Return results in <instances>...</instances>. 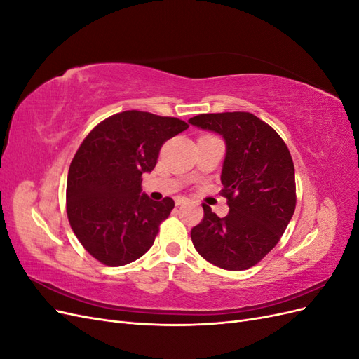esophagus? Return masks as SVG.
Listing matches in <instances>:
<instances>
[{"label":"esophagus","instance_id":"obj_1","mask_svg":"<svg viewBox=\"0 0 359 359\" xmlns=\"http://www.w3.org/2000/svg\"><path fill=\"white\" fill-rule=\"evenodd\" d=\"M186 203H189V201L186 198H177L175 199V205L177 206H182V205H186Z\"/></svg>","mask_w":359,"mask_h":359}]
</instances>
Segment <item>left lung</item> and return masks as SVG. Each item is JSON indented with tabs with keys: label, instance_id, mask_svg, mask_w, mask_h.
Listing matches in <instances>:
<instances>
[{
	"label": "left lung",
	"instance_id": "obj_1",
	"mask_svg": "<svg viewBox=\"0 0 359 359\" xmlns=\"http://www.w3.org/2000/svg\"><path fill=\"white\" fill-rule=\"evenodd\" d=\"M189 123L224 139L222 194L229 205L224 219L203 205L193 245L215 266L247 269L276 247L295 211L290 153L276 130L250 112L202 114Z\"/></svg>",
	"mask_w": 359,
	"mask_h": 359
}]
</instances>
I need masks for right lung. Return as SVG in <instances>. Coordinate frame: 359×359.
I'll use <instances>...</instances> for the list:
<instances>
[{"label":"right lung","mask_w":359,"mask_h":359,"mask_svg":"<svg viewBox=\"0 0 359 359\" xmlns=\"http://www.w3.org/2000/svg\"><path fill=\"white\" fill-rule=\"evenodd\" d=\"M189 128L172 116L126 111L106 118L83 139L67 177V217L83 248L99 262L123 266L154 244L160 223L175 206L142 193V173L161 145Z\"/></svg>","instance_id":"right-lung-1"}]
</instances>
